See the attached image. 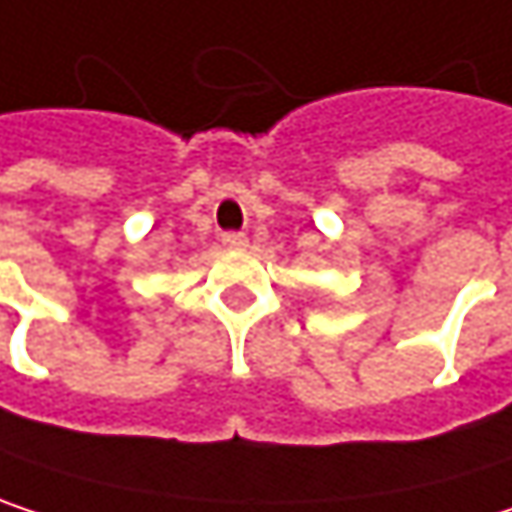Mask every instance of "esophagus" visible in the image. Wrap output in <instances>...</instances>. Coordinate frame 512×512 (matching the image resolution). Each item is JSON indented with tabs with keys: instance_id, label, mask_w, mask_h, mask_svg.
I'll use <instances>...</instances> for the list:
<instances>
[{
	"instance_id": "34e87169",
	"label": "esophagus",
	"mask_w": 512,
	"mask_h": 512,
	"mask_svg": "<svg viewBox=\"0 0 512 512\" xmlns=\"http://www.w3.org/2000/svg\"><path fill=\"white\" fill-rule=\"evenodd\" d=\"M222 246H228V249H246L249 246V237L246 234H237V231H228V234H222Z\"/></svg>"
}]
</instances>
